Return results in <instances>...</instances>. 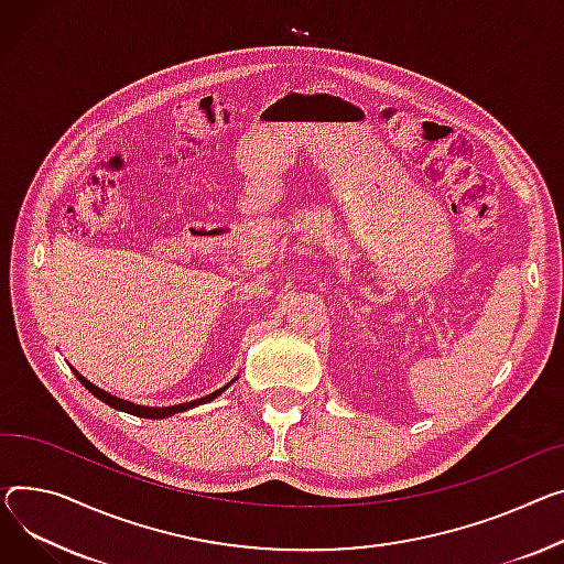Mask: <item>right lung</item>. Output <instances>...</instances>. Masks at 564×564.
Instances as JSON below:
<instances>
[{"label": "right lung", "mask_w": 564, "mask_h": 564, "mask_svg": "<svg viewBox=\"0 0 564 564\" xmlns=\"http://www.w3.org/2000/svg\"><path fill=\"white\" fill-rule=\"evenodd\" d=\"M74 377H77V379L82 381V386H86V390H88V392H93L99 401L108 403L110 408L122 410V412H129V415H135V417H147V420H163V417H170V415H174V412H183V410L193 408V405L208 403V401H213L217 394H221L224 390H227V386H224L221 390H217V392H213V394H208V397H204V399H197V401H187V403H178V405H170V408H147V405H135V403H131V401L118 399V397H112V394H108V392L99 390L97 386H93L90 381H86L79 371H74Z\"/></svg>", "instance_id": "right-lung-1"}]
</instances>
